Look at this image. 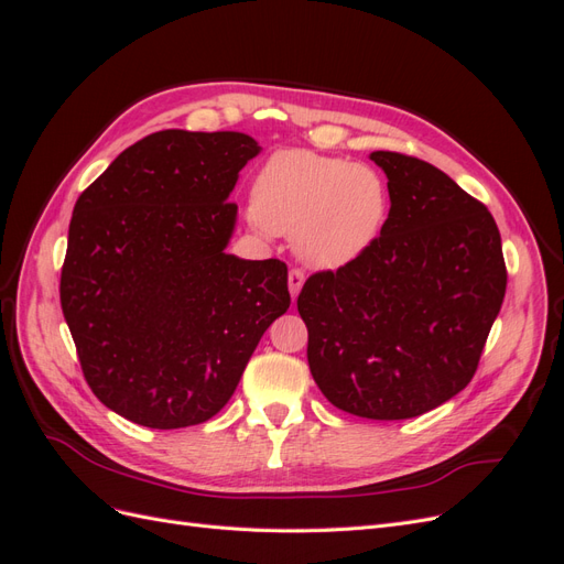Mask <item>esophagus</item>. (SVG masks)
Here are the masks:
<instances>
[{
    "mask_svg": "<svg viewBox=\"0 0 564 564\" xmlns=\"http://www.w3.org/2000/svg\"><path fill=\"white\" fill-rule=\"evenodd\" d=\"M286 282H289V294H292V299H296L303 282H305V272L301 268H292V270H289V280Z\"/></svg>",
    "mask_w": 564,
    "mask_h": 564,
    "instance_id": "1",
    "label": "esophagus"
}]
</instances>
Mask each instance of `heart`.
Returning <instances> with one entry per match:
<instances>
[{"mask_svg": "<svg viewBox=\"0 0 564 564\" xmlns=\"http://www.w3.org/2000/svg\"><path fill=\"white\" fill-rule=\"evenodd\" d=\"M388 212L377 169L324 158L311 150L272 155L253 183L251 224L294 237L296 251L317 268H340L377 240Z\"/></svg>", "mask_w": 564, "mask_h": 564, "instance_id": "b5f03b06", "label": "heart"}]
</instances>
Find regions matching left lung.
Wrapping results in <instances>:
<instances>
[{
	"mask_svg": "<svg viewBox=\"0 0 564 564\" xmlns=\"http://www.w3.org/2000/svg\"><path fill=\"white\" fill-rule=\"evenodd\" d=\"M390 212L355 261L305 280L311 373L334 406L414 419L464 390L506 294L497 220L437 166L377 150Z\"/></svg>",
	"mask_w": 564,
	"mask_h": 564,
	"instance_id": "obj_1",
	"label": "left lung"
}]
</instances>
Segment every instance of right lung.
Returning <instances> with one entry per match:
<instances>
[{"mask_svg":"<svg viewBox=\"0 0 564 564\" xmlns=\"http://www.w3.org/2000/svg\"><path fill=\"white\" fill-rule=\"evenodd\" d=\"M240 131L166 129L129 145L75 204L61 308L94 395L145 429L209 421L286 313V265L226 253Z\"/></svg>","mask_w":564,"mask_h":564,"instance_id":"obj_1","label":"right lung"}]
</instances>
